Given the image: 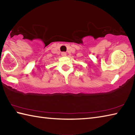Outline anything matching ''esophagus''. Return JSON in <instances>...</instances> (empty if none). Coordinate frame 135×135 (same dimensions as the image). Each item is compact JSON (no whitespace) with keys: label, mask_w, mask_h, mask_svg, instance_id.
<instances>
[{"label":"esophagus","mask_w":135,"mask_h":135,"mask_svg":"<svg viewBox=\"0 0 135 135\" xmlns=\"http://www.w3.org/2000/svg\"><path fill=\"white\" fill-rule=\"evenodd\" d=\"M61 55H62V56H65L66 55H67V53H66V52H62V53H61Z\"/></svg>","instance_id":"esophagus-1"}]
</instances>
